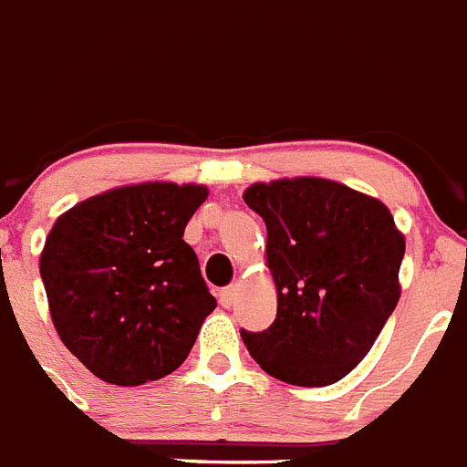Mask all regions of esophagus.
<instances>
[{"label":"esophagus","mask_w":467,"mask_h":467,"mask_svg":"<svg viewBox=\"0 0 467 467\" xmlns=\"http://www.w3.org/2000/svg\"><path fill=\"white\" fill-rule=\"evenodd\" d=\"M237 286H228V289H223L221 294H218V301H221L223 307H230L234 306V301H237Z\"/></svg>","instance_id":"obj_1"}]
</instances>
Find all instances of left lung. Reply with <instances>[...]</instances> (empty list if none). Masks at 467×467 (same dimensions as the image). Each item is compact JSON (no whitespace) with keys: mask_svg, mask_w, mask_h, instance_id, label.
<instances>
[{"mask_svg":"<svg viewBox=\"0 0 467 467\" xmlns=\"http://www.w3.org/2000/svg\"><path fill=\"white\" fill-rule=\"evenodd\" d=\"M244 202L265 221L277 317L242 331L265 374L303 388L348 376L379 338L402 286L404 234L376 197L329 178L254 183Z\"/></svg>","mask_w":467,"mask_h":467,"instance_id":"obj_1","label":"left lung"}]
</instances>
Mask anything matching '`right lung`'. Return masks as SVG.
Instances as JSON below:
<instances>
[{"label": "right lung", "instance_id": "obj_1", "mask_svg": "<svg viewBox=\"0 0 467 467\" xmlns=\"http://www.w3.org/2000/svg\"><path fill=\"white\" fill-rule=\"evenodd\" d=\"M206 185L150 181L93 194L56 218L39 256L54 327L100 380L176 371L216 298L183 239Z\"/></svg>", "mask_w": 467, "mask_h": 467}]
</instances>
